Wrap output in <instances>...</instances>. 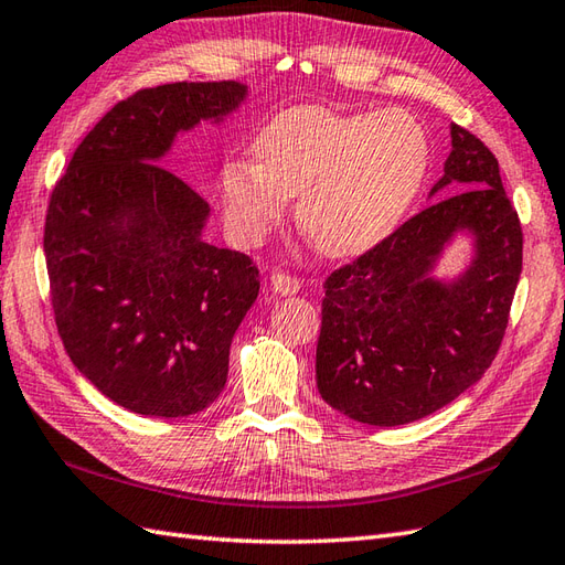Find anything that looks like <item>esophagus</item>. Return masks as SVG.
Instances as JSON below:
<instances>
[{
  "label": "esophagus",
  "instance_id": "obj_1",
  "mask_svg": "<svg viewBox=\"0 0 565 565\" xmlns=\"http://www.w3.org/2000/svg\"><path fill=\"white\" fill-rule=\"evenodd\" d=\"M270 287H273V292H278V295H295V292H299L302 282H299L295 275L275 270V273H270Z\"/></svg>",
  "mask_w": 565,
  "mask_h": 565
}]
</instances>
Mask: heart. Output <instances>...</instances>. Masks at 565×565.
Wrapping results in <instances>:
<instances>
[{"label": "heart", "instance_id": "1", "mask_svg": "<svg viewBox=\"0 0 565 565\" xmlns=\"http://www.w3.org/2000/svg\"><path fill=\"white\" fill-rule=\"evenodd\" d=\"M244 159L222 169L234 232L256 239L297 195V227L326 256H355L404 220L430 167L423 125L401 108L335 113L297 106L275 116Z\"/></svg>", "mask_w": 565, "mask_h": 565}]
</instances>
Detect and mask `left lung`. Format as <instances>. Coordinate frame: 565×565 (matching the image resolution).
I'll list each match as a JSON object with an SVG mask.
<instances>
[{"instance_id":"left-lung-1","label":"left lung","mask_w":565,"mask_h":565,"mask_svg":"<svg viewBox=\"0 0 565 565\" xmlns=\"http://www.w3.org/2000/svg\"><path fill=\"white\" fill-rule=\"evenodd\" d=\"M420 210L323 282L317 386L326 404L367 425L430 416L483 377L508 329L522 273V227L498 159L452 125L440 188ZM477 236L472 268L452 286L427 278L451 234Z\"/></svg>"}]
</instances>
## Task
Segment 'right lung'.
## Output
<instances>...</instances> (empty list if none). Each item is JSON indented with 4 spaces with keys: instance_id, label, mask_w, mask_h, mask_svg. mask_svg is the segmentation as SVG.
Here are the masks:
<instances>
[{
    "instance_id": "right-lung-1",
    "label": "right lung",
    "mask_w": 565,
    "mask_h": 565,
    "mask_svg": "<svg viewBox=\"0 0 565 565\" xmlns=\"http://www.w3.org/2000/svg\"><path fill=\"white\" fill-rule=\"evenodd\" d=\"M239 82H177L122 98L50 193L43 250L70 360L140 416L181 418L227 384L234 331L258 297L246 254L200 239L210 205L157 164L173 135L239 106Z\"/></svg>"
}]
</instances>
